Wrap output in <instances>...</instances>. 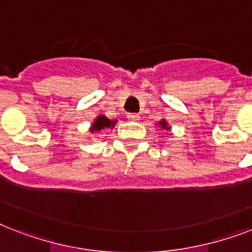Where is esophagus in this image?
Returning <instances> with one entry per match:
<instances>
[{
	"instance_id": "34e87169",
	"label": "esophagus",
	"mask_w": 252,
	"mask_h": 252,
	"mask_svg": "<svg viewBox=\"0 0 252 252\" xmlns=\"http://www.w3.org/2000/svg\"><path fill=\"white\" fill-rule=\"evenodd\" d=\"M126 118H128V120H130V122H138V120H140V115L128 114L126 115Z\"/></svg>"
}]
</instances>
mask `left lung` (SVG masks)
Masks as SVG:
<instances>
[{
	"mask_svg": "<svg viewBox=\"0 0 252 252\" xmlns=\"http://www.w3.org/2000/svg\"><path fill=\"white\" fill-rule=\"evenodd\" d=\"M157 126H159L162 128V129H171V126H167V122H166L165 119H162L161 122L157 123Z\"/></svg>",
	"mask_w": 252,
	"mask_h": 252,
	"instance_id": "8db88e82",
	"label": "left lung"
}]
</instances>
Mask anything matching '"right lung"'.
Wrapping results in <instances>:
<instances>
[{"mask_svg":"<svg viewBox=\"0 0 252 252\" xmlns=\"http://www.w3.org/2000/svg\"><path fill=\"white\" fill-rule=\"evenodd\" d=\"M118 120H110V119L104 116V115H99L96 116L94 120V123L91 124L90 126V132L94 133V132H100L103 129H112L116 124Z\"/></svg>","mask_w":252,"mask_h":252,"instance_id":"1","label":"right lung"}]
</instances>
